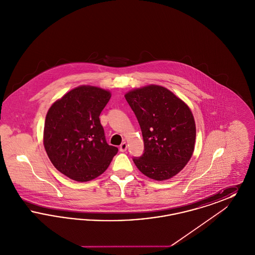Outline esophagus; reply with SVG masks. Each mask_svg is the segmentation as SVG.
<instances>
[{
  "label": "esophagus",
  "instance_id": "obj_1",
  "mask_svg": "<svg viewBox=\"0 0 255 255\" xmlns=\"http://www.w3.org/2000/svg\"><path fill=\"white\" fill-rule=\"evenodd\" d=\"M127 147H128L127 143L124 141V142H122V145L120 147V150H121L122 152H125V151L127 150Z\"/></svg>",
  "mask_w": 255,
  "mask_h": 255
}]
</instances>
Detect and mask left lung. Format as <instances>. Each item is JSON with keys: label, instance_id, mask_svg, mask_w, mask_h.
I'll return each mask as SVG.
<instances>
[{"label": "left lung", "instance_id": "8db88e82", "mask_svg": "<svg viewBox=\"0 0 255 255\" xmlns=\"http://www.w3.org/2000/svg\"><path fill=\"white\" fill-rule=\"evenodd\" d=\"M139 123L144 153L133 158L150 179L165 181L177 175L192 157L196 125L191 110L168 89L149 85L125 95Z\"/></svg>", "mask_w": 255, "mask_h": 255}]
</instances>
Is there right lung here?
<instances>
[{
	"mask_svg": "<svg viewBox=\"0 0 255 255\" xmlns=\"http://www.w3.org/2000/svg\"><path fill=\"white\" fill-rule=\"evenodd\" d=\"M111 93L95 86L74 88L49 108L44 147L54 167L76 182L100 176L119 149L106 141L99 116Z\"/></svg>",
	"mask_w": 255,
	"mask_h": 255,
	"instance_id": "1",
	"label": "right lung"
}]
</instances>
